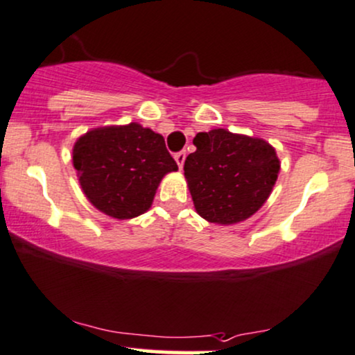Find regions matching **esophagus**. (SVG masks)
Listing matches in <instances>:
<instances>
[{
  "instance_id": "obj_1",
  "label": "esophagus",
  "mask_w": 355,
  "mask_h": 355,
  "mask_svg": "<svg viewBox=\"0 0 355 355\" xmlns=\"http://www.w3.org/2000/svg\"><path fill=\"white\" fill-rule=\"evenodd\" d=\"M185 157H187V153H185V150H182V152H177L175 153V162H177V165L180 166H183V164H185Z\"/></svg>"
}]
</instances>
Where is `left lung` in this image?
Instances as JSON below:
<instances>
[{
  "label": "left lung",
  "mask_w": 355,
  "mask_h": 355,
  "mask_svg": "<svg viewBox=\"0 0 355 355\" xmlns=\"http://www.w3.org/2000/svg\"><path fill=\"white\" fill-rule=\"evenodd\" d=\"M185 178L195 210L210 223L234 225L254 215L270 196L279 159L266 140L225 129L198 132Z\"/></svg>",
  "instance_id": "left-lung-1"
}]
</instances>
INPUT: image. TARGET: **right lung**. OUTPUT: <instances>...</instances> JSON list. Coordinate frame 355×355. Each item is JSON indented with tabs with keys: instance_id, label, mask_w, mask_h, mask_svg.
Instances as JSON below:
<instances>
[{
	"instance_id": "add662e5",
	"label": "right lung",
	"mask_w": 355,
	"mask_h": 355,
	"mask_svg": "<svg viewBox=\"0 0 355 355\" xmlns=\"http://www.w3.org/2000/svg\"><path fill=\"white\" fill-rule=\"evenodd\" d=\"M72 164L89 202L117 220L147 211L162 178L178 170L164 137L135 122L79 137Z\"/></svg>"
}]
</instances>
